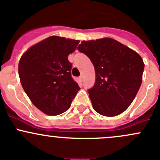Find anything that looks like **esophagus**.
Segmentation results:
<instances>
[{"mask_svg": "<svg viewBox=\"0 0 160 160\" xmlns=\"http://www.w3.org/2000/svg\"><path fill=\"white\" fill-rule=\"evenodd\" d=\"M79 80H80V82L83 81V77H82V76H80V77H79Z\"/></svg>", "mask_w": 160, "mask_h": 160, "instance_id": "obj_1", "label": "esophagus"}]
</instances>
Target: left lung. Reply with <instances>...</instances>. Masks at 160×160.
Instances as JSON below:
<instances>
[{"mask_svg":"<svg viewBox=\"0 0 160 160\" xmlns=\"http://www.w3.org/2000/svg\"><path fill=\"white\" fill-rule=\"evenodd\" d=\"M77 49L94 67L96 80L88 90L94 111L108 117L124 112L141 86L145 67L141 56L110 38L83 41Z\"/></svg>","mask_w":160,"mask_h":160,"instance_id":"1","label":"left lung"}]
</instances>
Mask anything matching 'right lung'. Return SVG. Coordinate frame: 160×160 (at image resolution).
Returning a JSON list of instances; mask_svg holds the SVG:
<instances>
[{
  "label": "right lung",
  "mask_w": 160,
  "mask_h": 160,
  "mask_svg": "<svg viewBox=\"0 0 160 160\" xmlns=\"http://www.w3.org/2000/svg\"><path fill=\"white\" fill-rule=\"evenodd\" d=\"M80 42L51 36L27 50L21 57V83L32 104L49 115H58L70 108L80 89L71 76L68 56Z\"/></svg>",
  "instance_id": "add662e5"
}]
</instances>
